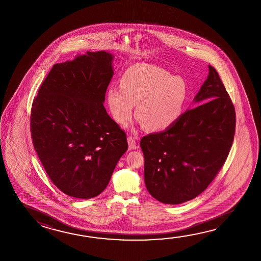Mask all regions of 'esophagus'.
Listing matches in <instances>:
<instances>
[{
	"label": "esophagus",
	"instance_id": "esophagus-1",
	"mask_svg": "<svg viewBox=\"0 0 261 261\" xmlns=\"http://www.w3.org/2000/svg\"><path fill=\"white\" fill-rule=\"evenodd\" d=\"M127 142H128V149L129 150H132V149H137L138 148V145H137V141L134 137L129 136L127 137Z\"/></svg>",
	"mask_w": 261,
	"mask_h": 261
}]
</instances>
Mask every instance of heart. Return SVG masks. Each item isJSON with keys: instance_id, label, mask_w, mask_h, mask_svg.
I'll list each match as a JSON object with an SVG mask.
<instances>
[{"instance_id": "1", "label": "heart", "mask_w": 261, "mask_h": 261, "mask_svg": "<svg viewBox=\"0 0 261 261\" xmlns=\"http://www.w3.org/2000/svg\"><path fill=\"white\" fill-rule=\"evenodd\" d=\"M119 89L110 88L106 101L114 119L122 125L129 123L137 106V115L152 132L169 128L181 117L188 100V88L182 79L155 65L136 64L124 71Z\"/></svg>"}]
</instances>
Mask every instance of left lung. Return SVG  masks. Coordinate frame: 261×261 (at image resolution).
I'll list each match as a JSON object with an SVG mask.
<instances>
[{"mask_svg": "<svg viewBox=\"0 0 261 261\" xmlns=\"http://www.w3.org/2000/svg\"><path fill=\"white\" fill-rule=\"evenodd\" d=\"M194 101L176 124L140 141L145 183L158 201L178 204L209 186L228 156L236 130V111L215 68Z\"/></svg>", "mask_w": 261, "mask_h": 261, "instance_id": "1", "label": "left lung"}]
</instances>
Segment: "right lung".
I'll return each instance as SVG.
<instances>
[{
    "instance_id": "right-lung-1",
    "label": "right lung",
    "mask_w": 261,
    "mask_h": 261,
    "mask_svg": "<svg viewBox=\"0 0 261 261\" xmlns=\"http://www.w3.org/2000/svg\"><path fill=\"white\" fill-rule=\"evenodd\" d=\"M113 56L89 52L52 67L34 98L33 146L53 184L77 199L105 191L128 148L126 135L107 114Z\"/></svg>"
}]
</instances>
